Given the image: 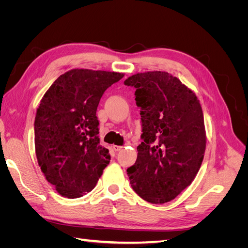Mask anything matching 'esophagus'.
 <instances>
[{
    "label": "esophagus",
    "mask_w": 248,
    "mask_h": 248,
    "mask_svg": "<svg viewBox=\"0 0 248 248\" xmlns=\"http://www.w3.org/2000/svg\"><path fill=\"white\" fill-rule=\"evenodd\" d=\"M123 147L122 146H117V145H114V146H112V149H114L115 150V151L116 152H118V151H120V150H121Z\"/></svg>",
    "instance_id": "obj_1"
}]
</instances>
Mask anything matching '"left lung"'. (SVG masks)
Listing matches in <instances>:
<instances>
[{"mask_svg": "<svg viewBox=\"0 0 248 248\" xmlns=\"http://www.w3.org/2000/svg\"><path fill=\"white\" fill-rule=\"evenodd\" d=\"M124 84L136 88L142 131L127 175L142 200L164 204L191 184L204 159L202 107L193 91L168 72L137 73Z\"/></svg>", "mask_w": 248, "mask_h": 248, "instance_id": "8db88e82", "label": "left lung"}]
</instances>
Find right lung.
<instances>
[{
  "label": "right lung",
  "instance_id": "1",
  "mask_svg": "<svg viewBox=\"0 0 248 248\" xmlns=\"http://www.w3.org/2000/svg\"><path fill=\"white\" fill-rule=\"evenodd\" d=\"M123 73L72 69L60 76L37 108L35 151L47 181L62 197L91 191L109 163L100 145L97 107L104 91Z\"/></svg>",
  "mask_w": 248,
  "mask_h": 248
}]
</instances>
